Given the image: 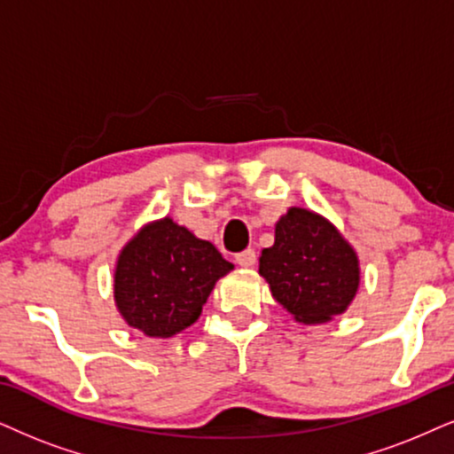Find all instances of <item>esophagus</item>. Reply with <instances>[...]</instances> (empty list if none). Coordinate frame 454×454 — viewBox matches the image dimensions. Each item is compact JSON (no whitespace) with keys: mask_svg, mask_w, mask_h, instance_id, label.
I'll list each match as a JSON object with an SVG mask.
<instances>
[{"mask_svg":"<svg viewBox=\"0 0 454 454\" xmlns=\"http://www.w3.org/2000/svg\"><path fill=\"white\" fill-rule=\"evenodd\" d=\"M234 260H237L239 266L251 268V266H254V263H255L257 255H255L254 249H245V251H240V254H237V257H234Z\"/></svg>","mask_w":454,"mask_h":454,"instance_id":"obj_1","label":"esophagus"}]
</instances>
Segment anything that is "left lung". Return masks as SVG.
<instances>
[{"label":"left lung","instance_id":"8db88e82","mask_svg":"<svg viewBox=\"0 0 454 454\" xmlns=\"http://www.w3.org/2000/svg\"><path fill=\"white\" fill-rule=\"evenodd\" d=\"M260 274L274 300L303 325L346 312L360 285L352 245L329 220L301 207L277 222L274 245L260 255Z\"/></svg>","mask_w":454,"mask_h":454}]
</instances>
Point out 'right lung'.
<instances>
[{
  "label": "right lung",
  "instance_id": "obj_1",
  "mask_svg": "<svg viewBox=\"0 0 454 454\" xmlns=\"http://www.w3.org/2000/svg\"><path fill=\"white\" fill-rule=\"evenodd\" d=\"M232 268L209 240L163 217L140 228L119 254L114 303L145 335L174 337L200 317L215 283Z\"/></svg>",
  "mask_w": 454,
  "mask_h": 454
}]
</instances>
